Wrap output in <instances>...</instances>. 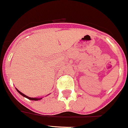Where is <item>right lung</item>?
Segmentation results:
<instances>
[{"mask_svg": "<svg viewBox=\"0 0 128 128\" xmlns=\"http://www.w3.org/2000/svg\"><path fill=\"white\" fill-rule=\"evenodd\" d=\"M16 90H17V91L18 92L19 94H20L21 95H22V96H24V97H26V98H28V99H29V100H40V99H42V98H31V97H29V96H26V95H25L24 94H22V93H21L20 91H19V90L17 89V88H16Z\"/></svg>", "mask_w": 128, "mask_h": 128, "instance_id": "add662e5", "label": "right lung"}]
</instances>
